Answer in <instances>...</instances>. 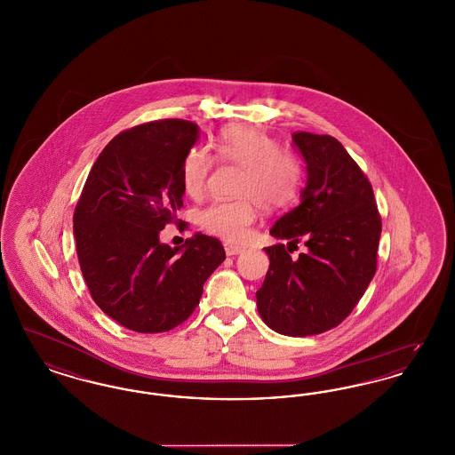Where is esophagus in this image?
Instances as JSON below:
<instances>
[{
    "mask_svg": "<svg viewBox=\"0 0 455 455\" xmlns=\"http://www.w3.org/2000/svg\"><path fill=\"white\" fill-rule=\"evenodd\" d=\"M223 247H225V254H227V256H238V254L243 252V247L235 245V243H228V242H227Z\"/></svg>",
    "mask_w": 455,
    "mask_h": 455,
    "instance_id": "obj_1",
    "label": "esophagus"
}]
</instances>
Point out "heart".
<instances>
[{
  "label": "heart",
  "mask_w": 455,
  "mask_h": 455,
  "mask_svg": "<svg viewBox=\"0 0 455 455\" xmlns=\"http://www.w3.org/2000/svg\"><path fill=\"white\" fill-rule=\"evenodd\" d=\"M220 160L243 169L235 201H215L203 208L197 223L217 237L242 242L258 218V203L266 210L290 206L302 189L303 165L293 153L282 150L271 134L232 124L220 132L215 141ZM213 165L212 155L201 147L186 153L180 165V184L184 193L197 197L204 191L206 179Z\"/></svg>",
  "instance_id": "obj_1"
}]
</instances>
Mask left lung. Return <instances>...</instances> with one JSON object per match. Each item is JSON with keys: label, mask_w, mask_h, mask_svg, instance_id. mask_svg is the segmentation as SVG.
Returning a JSON list of instances; mask_svg holds the SVG:
<instances>
[{"label": "left lung", "mask_w": 455, "mask_h": 455, "mask_svg": "<svg viewBox=\"0 0 455 455\" xmlns=\"http://www.w3.org/2000/svg\"><path fill=\"white\" fill-rule=\"evenodd\" d=\"M307 182L300 204L269 234V269L256 291L262 321L284 336L321 334L343 323L377 269L382 221L365 173L332 136L293 132ZM303 239L307 251L291 259Z\"/></svg>", "instance_id": "1"}]
</instances>
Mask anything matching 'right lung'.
<instances>
[{"label": "right lung", "mask_w": 455, "mask_h": 455, "mask_svg": "<svg viewBox=\"0 0 455 455\" xmlns=\"http://www.w3.org/2000/svg\"><path fill=\"white\" fill-rule=\"evenodd\" d=\"M197 138L199 126L180 119L117 134L95 160L75 210L90 295L110 319L136 332L182 324L225 260L218 238L195 234L171 247L158 237L184 204L180 165Z\"/></svg>", "instance_id": "obj_1"}]
</instances>
